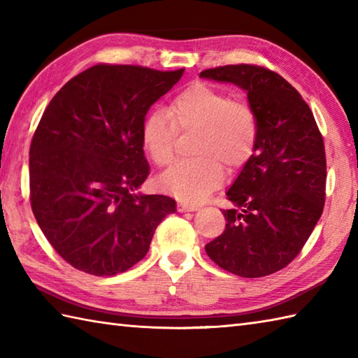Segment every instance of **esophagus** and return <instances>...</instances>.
<instances>
[{"instance_id":"obj_1","label":"esophagus","mask_w":358,"mask_h":358,"mask_svg":"<svg viewBox=\"0 0 358 358\" xmlns=\"http://www.w3.org/2000/svg\"><path fill=\"white\" fill-rule=\"evenodd\" d=\"M199 209V206L196 204H191V203H185V201H180L178 203V210L180 212H194Z\"/></svg>"}]
</instances>
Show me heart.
I'll list each match as a JSON object with an SVG mask.
<instances>
[{
    "label": "heart",
    "mask_w": 358,
    "mask_h": 358,
    "mask_svg": "<svg viewBox=\"0 0 358 358\" xmlns=\"http://www.w3.org/2000/svg\"><path fill=\"white\" fill-rule=\"evenodd\" d=\"M180 132L196 131L194 158L173 164L158 180L164 192L185 203H199L223 180V166L237 169L254 154L258 120L245 101L206 85H192L173 96L169 109H154L143 120L141 144L157 166L173 158Z\"/></svg>",
    "instance_id": "obj_1"
}]
</instances>
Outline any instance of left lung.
I'll return each mask as SVG.
<instances>
[{"label": "left lung", "mask_w": 358, "mask_h": 358, "mask_svg": "<svg viewBox=\"0 0 358 358\" xmlns=\"http://www.w3.org/2000/svg\"><path fill=\"white\" fill-rule=\"evenodd\" d=\"M200 77L245 89L258 120L254 154L226 194L237 208L222 210L224 231L204 249L235 275H271L300 254L323 212V136L308 103L277 72L227 64Z\"/></svg>", "instance_id": "left-lung-1"}]
</instances>
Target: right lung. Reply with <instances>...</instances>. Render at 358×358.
<instances>
[{"label": "right lung", "mask_w": 358, "mask_h": 358, "mask_svg": "<svg viewBox=\"0 0 358 358\" xmlns=\"http://www.w3.org/2000/svg\"><path fill=\"white\" fill-rule=\"evenodd\" d=\"M185 69L100 63L52 98L29 150L30 206L59 257L110 277L148 254L157 226L175 212L167 195H136L149 175L141 124Z\"/></svg>", "instance_id": "obj_1"}]
</instances>
